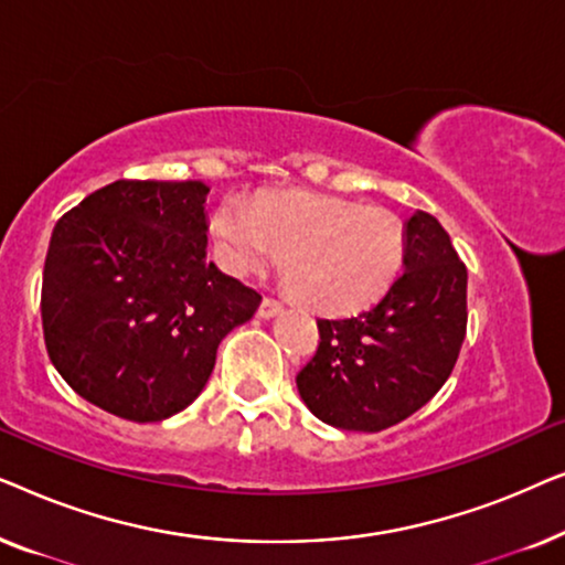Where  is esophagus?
<instances>
[{
	"label": "esophagus",
	"mask_w": 565,
	"mask_h": 565,
	"mask_svg": "<svg viewBox=\"0 0 565 565\" xmlns=\"http://www.w3.org/2000/svg\"><path fill=\"white\" fill-rule=\"evenodd\" d=\"M280 311H282L280 300H277V298H265L259 303V311L257 313L262 316V319H273V316H277Z\"/></svg>",
	"instance_id": "esophagus-1"
}]
</instances>
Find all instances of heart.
Wrapping results in <instances>:
<instances>
[{
  "label": "heart",
  "mask_w": 565,
  "mask_h": 565,
  "mask_svg": "<svg viewBox=\"0 0 565 565\" xmlns=\"http://www.w3.org/2000/svg\"><path fill=\"white\" fill-rule=\"evenodd\" d=\"M213 257L246 277L282 259L300 303L342 316L367 308L404 265L401 223L377 207L306 190L262 192L249 203L226 198L211 215Z\"/></svg>",
  "instance_id": "obj_1"
}]
</instances>
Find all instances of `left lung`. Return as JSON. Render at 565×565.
<instances>
[{"label":"left lung","instance_id":"obj_1","mask_svg":"<svg viewBox=\"0 0 565 565\" xmlns=\"http://www.w3.org/2000/svg\"><path fill=\"white\" fill-rule=\"evenodd\" d=\"M404 275L373 308L319 319V350L296 383L316 419L381 431L427 404L466 339L468 269L435 215L404 223Z\"/></svg>","mask_w":565,"mask_h":565}]
</instances>
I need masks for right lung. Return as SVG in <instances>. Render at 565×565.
<instances>
[{"label":"right lung","mask_w":565,"mask_h":565,"mask_svg":"<svg viewBox=\"0 0 565 565\" xmlns=\"http://www.w3.org/2000/svg\"><path fill=\"white\" fill-rule=\"evenodd\" d=\"M211 188L118 180L61 215L43 267V337L84 401L130 422L180 414L262 296L205 259Z\"/></svg>","instance_id":"obj_1"}]
</instances>
